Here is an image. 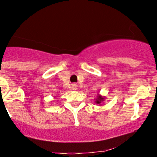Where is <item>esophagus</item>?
<instances>
[{
	"label": "esophagus",
	"instance_id": "obj_1",
	"mask_svg": "<svg viewBox=\"0 0 157 157\" xmlns=\"http://www.w3.org/2000/svg\"><path fill=\"white\" fill-rule=\"evenodd\" d=\"M72 88H73V90H77V84H73V85H72Z\"/></svg>",
	"mask_w": 157,
	"mask_h": 157
}]
</instances>
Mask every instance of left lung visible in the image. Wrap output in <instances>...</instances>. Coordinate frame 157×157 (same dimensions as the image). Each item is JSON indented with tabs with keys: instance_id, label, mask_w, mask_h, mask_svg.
Segmentation results:
<instances>
[{
	"instance_id": "obj_1",
	"label": "left lung",
	"mask_w": 157,
	"mask_h": 157,
	"mask_svg": "<svg viewBox=\"0 0 157 157\" xmlns=\"http://www.w3.org/2000/svg\"><path fill=\"white\" fill-rule=\"evenodd\" d=\"M105 96H102V95L98 94H97L96 99H94V102H95V104H96V105H101V104L103 103L104 101H105Z\"/></svg>"
}]
</instances>
